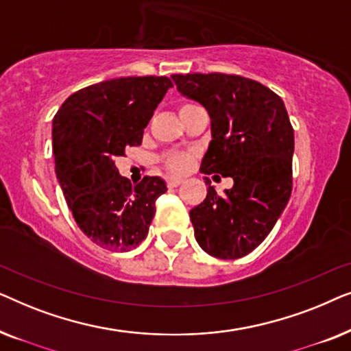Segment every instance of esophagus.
<instances>
[{
  "instance_id": "1",
  "label": "esophagus",
  "mask_w": 351,
  "mask_h": 351,
  "mask_svg": "<svg viewBox=\"0 0 351 351\" xmlns=\"http://www.w3.org/2000/svg\"><path fill=\"white\" fill-rule=\"evenodd\" d=\"M166 184H167V186H169V189H176V186H179L182 184V179H176V177H167Z\"/></svg>"
}]
</instances>
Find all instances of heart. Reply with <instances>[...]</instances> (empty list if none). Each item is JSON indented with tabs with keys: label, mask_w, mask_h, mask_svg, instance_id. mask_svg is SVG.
<instances>
[{
	"label": "heart",
	"mask_w": 351,
	"mask_h": 351,
	"mask_svg": "<svg viewBox=\"0 0 351 351\" xmlns=\"http://www.w3.org/2000/svg\"><path fill=\"white\" fill-rule=\"evenodd\" d=\"M195 105L185 104L182 105L180 112H185ZM195 153L193 152H172L169 155L165 156V166L166 169H169L172 174H185L186 171H190L195 165Z\"/></svg>",
	"instance_id": "obj_1"
}]
</instances>
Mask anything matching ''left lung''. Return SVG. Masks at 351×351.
Returning a JSON list of instances; mask_svg holds the SVG:
<instances>
[{"instance_id": "obj_1", "label": "left lung", "mask_w": 351, "mask_h": 351, "mask_svg": "<svg viewBox=\"0 0 351 351\" xmlns=\"http://www.w3.org/2000/svg\"><path fill=\"white\" fill-rule=\"evenodd\" d=\"M171 78L210 117L213 141L201 172L234 182L223 195L209 185L206 199L190 210L196 241L217 258L247 256L275 227L292 191L294 129L285 102L267 86L239 75Z\"/></svg>"}]
</instances>
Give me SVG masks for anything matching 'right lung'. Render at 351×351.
<instances>
[{
    "label": "right lung",
    "mask_w": 351,
    "mask_h": 351,
    "mask_svg": "<svg viewBox=\"0 0 351 351\" xmlns=\"http://www.w3.org/2000/svg\"><path fill=\"white\" fill-rule=\"evenodd\" d=\"M172 83L166 76H128L76 90L52 119V153L66 204L86 237L108 251H129L145 239L160 177L132 185L114 158L142 143L143 129Z\"/></svg>",
    "instance_id": "right-lung-1"
}]
</instances>
